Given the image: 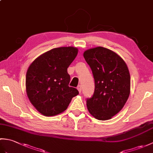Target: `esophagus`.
<instances>
[{
  "instance_id": "esophagus-1",
  "label": "esophagus",
  "mask_w": 153,
  "mask_h": 153,
  "mask_svg": "<svg viewBox=\"0 0 153 153\" xmlns=\"http://www.w3.org/2000/svg\"><path fill=\"white\" fill-rule=\"evenodd\" d=\"M77 90H78V91H79V93H80L81 92H82V85H79L77 87Z\"/></svg>"
}]
</instances>
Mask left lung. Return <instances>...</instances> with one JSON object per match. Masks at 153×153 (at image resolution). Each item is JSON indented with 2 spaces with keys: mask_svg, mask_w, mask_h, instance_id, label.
I'll list each match as a JSON object with an SVG mask.
<instances>
[{
  "mask_svg": "<svg viewBox=\"0 0 153 153\" xmlns=\"http://www.w3.org/2000/svg\"><path fill=\"white\" fill-rule=\"evenodd\" d=\"M95 79L93 95L87 100L89 113L99 120L112 118L125 105L130 94V74L125 61L105 47L89 48L83 53Z\"/></svg>",
  "mask_w": 153,
  "mask_h": 153,
  "instance_id": "8db88e82",
  "label": "left lung"
}]
</instances>
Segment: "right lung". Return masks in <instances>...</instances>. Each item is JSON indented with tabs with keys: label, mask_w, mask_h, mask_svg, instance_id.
Instances as JSON below:
<instances>
[{
	"label": "right lung",
	"mask_w": 153,
	"mask_h": 153,
	"mask_svg": "<svg viewBox=\"0 0 153 153\" xmlns=\"http://www.w3.org/2000/svg\"><path fill=\"white\" fill-rule=\"evenodd\" d=\"M78 49L74 47L54 48L41 54L29 66L25 78L28 99L38 112L45 116L63 112L74 97L79 94L68 86L67 69Z\"/></svg>",
	"instance_id": "add662e5"
}]
</instances>
